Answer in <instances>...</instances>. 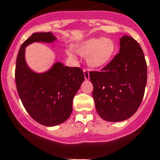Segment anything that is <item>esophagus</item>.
Returning a JSON list of instances; mask_svg holds the SVG:
<instances>
[{
    "label": "esophagus",
    "mask_w": 160,
    "mask_h": 160,
    "mask_svg": "<svg viewBox=\"0 0 160 160\" xmlns=\"http://www.w3.org/2000/svg\"><path fill=\"white\" fill-rule=\"evenodd\" d=\"M84 79L85 80H89V72L87 69L84 70Z\"/></svg>",
    "instance_id": "esophagus-1"
}]
</instances>
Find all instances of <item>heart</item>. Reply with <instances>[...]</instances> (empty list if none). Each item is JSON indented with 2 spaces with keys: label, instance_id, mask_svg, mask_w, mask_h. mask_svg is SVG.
<instances>
[{
  "label": "heart",
  "instance_id": "heart-1",
  "mask_svg": "<svg viewBox=\"0 0 160 160\" xmlns=\"http://www.w3.org/2000/svg\"><path fill=\"white\" fill-rule=\"evenodd\" d=\"M115 51V43L109 38H88L76 46V51L83 56H87L88 65L94 69L101 68L109 64L114 56ZM66 53L69 57H74L70 50H67Z\"/></svg>",
  "mask_w": 160,
  "mask_h": 160
}]
</instances>
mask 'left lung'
<instances>
[{
  "label": "left lung",
  "mask_w": 160,
  "mask_h": 160,
  "mask_svg": "<svg viewBox=\"0 0 160 160\" xmlns=\"http://www.w3.org/2000/svg\"><path fill=\"white\" fill-rule=\"evenodd\" d=\"M147 68L143 51L133 38H120L119 53L101 72H90L96 110L107 122H122L138 110L143 98Z\"/></svg>",
  "instance_id": "8db88e82"
}]
</instances>
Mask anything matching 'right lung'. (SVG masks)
I'll return each instance as SVG.
<instances>
[{"label":"right lung","instance_id":"add662e5","mask_svg":"<svg viewBox=\"0 0 160 160\" xmlns=\"http://www.w3.org/2000/svg\"><path fill=\"white\" fill-rule=\"evenodd\" d=\"M51 32L34 33L22 43L17 57L15 81L19 97L32 118L45 126H55L68 120L72 102L84 80L79 68L55 62L43 72L32 70L26 60V47L34 42L53 43Z\"/></svg>","mask_w":160,"mask_h":160}]
</instances>
